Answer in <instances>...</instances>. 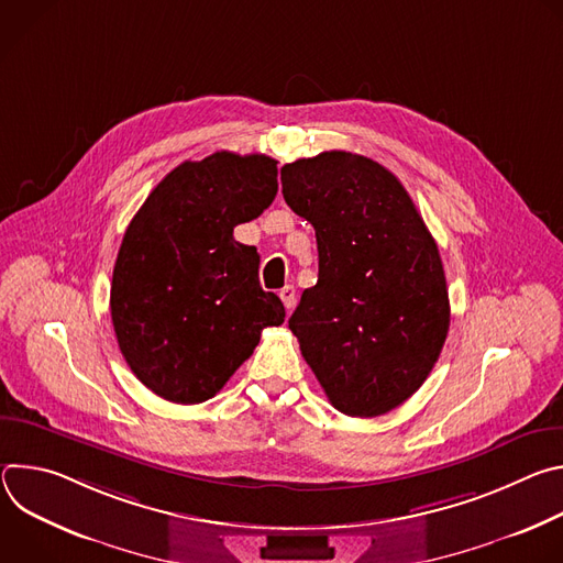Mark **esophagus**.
Returning a JSON list of instances; mask_svg holds the SVG:
<instances>
[{"instance_id": "esophagus-1", "label": "esophagus", "mask_w": 563, "mask_h": 563, "mask_svg": "<svg viewBox=\"0 0 563 563\" xmlns=\"http://www.w3.org/2000/svg\"><path fill=\"white\" fill-rule=\"evenodd\" d=\"M278 296H280V300H283V305H285L287 309H294V305H296V289H294V285H285V287L278 291Z\"/></svg>"}]
</instances>
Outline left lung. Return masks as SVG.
<instances>
[{"instance_id":"left-lung-1","label":"left lung","mask_w":563,"mask_h":563,"mask_svg":"<svg viewBox=\"0 0 563 563\" xmlns=\"http://www.w3.org/2000/svg\"><path fill=\"white\" fill-rule=\"evenodd\" d=\"M280 180L318 245V280L289 330L339 412L385 415L423 385L448 336L434 238L406 187L365 155L323 151L285 165Z\"/></svg>"}]
</instances>
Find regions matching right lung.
I'll return each instance as SVG.
<instances>
[{
  "instance_id": "1",
  "label": "right lung",
  "mask_w": 563,
  "mask_h": 563,
  "mask_svg": "<svg viewBox=\"0 0 563 563\" xmlns=\"http://www.w3.org/2000/svg\"><path fill=\"white\" fill-rule=\"evenodd\" d=\"M276 159L218 151L178 165L126 227L111 320L131 372L157 396L194 406L216 396L285 307L258 280L261 256L233 238L276 198Z\"/></svg>"
}]
</instances>
